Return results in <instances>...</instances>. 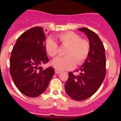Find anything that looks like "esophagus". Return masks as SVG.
Here are the masks:
<instances>
[{
    "instance_id": "obj_1",
    "label": "esophagus",
    "mask_w": 121,
    "mask_h": 121,
    "mask_svg": "<svg viewBox=\"0 0 121 121\" xmlns=\"http://www.w3.org/2000/svg\"><path fill=\"white\" fill-rule=\"evenodd\" d=\"M55 72L56 74H60V73H61L60 71H59V70H58V69L55 70Z\"/></svg>"
}]
</instances>
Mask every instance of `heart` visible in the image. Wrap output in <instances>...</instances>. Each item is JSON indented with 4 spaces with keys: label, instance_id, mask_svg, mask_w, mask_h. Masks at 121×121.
<instances>
[{
    "label": "heart",
    "instance_id": "1",
    "mask_svg": "<svg viewBox=\"0 0 121 121\" xmlns=\"http://www.w3.org/2000/svg\"><path fill=\"white\" fill-rule=\"evenodd\" d=\"M61 44L68 47L65 53L66 56L58 57L53 61V65L59 71L69 69L75 66L81 65L87 59L90 52L89 42L81 39V37L74 32H66L59 34L57 37ZM47 53L51 57H55L58 53L57 42L52 38L45 42Z\"/></svg>",
    "mask_w": 121,
    "mask_h": 121
}]
</instances>
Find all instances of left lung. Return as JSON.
Returning a JSON list of instances; mask_svg holds the SVG:
<instances>
[{"label": "left lung", "mask_w": 121, "mask_h": 121, "mask_svg": "<svg viewBox=\"0 0 121 121\" xmlns=\"http://www.w3.org/2000/svg\"><path fill=\"white\" fill-rule=\"evenodd\" d=\"M78 30L84 32L89 39L90 52L85 62L78 70L79 74L68 73L65 88L73 100L82 101L92 96L103 82L106 75V56L103 43L95 32L85 28Z\"/></svg>", "instance_id": "left-lung-1"}]
</instances>
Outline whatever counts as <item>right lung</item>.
<instances>
[{
    "instance_id": "add662e5",
    "label": "right lung",
    "mask_w": 121,
    "mask_h": 121,
    "mask_svg": "<svg viewBox=\"0 0 121 121\" xmlns=\"http://www.w3.org/2000/svg\"><path fill=\"white\" fill-rule=\"evenodd\" d=\"M45 42L43 28L34 27L18 37L11 53L12 79L17 89L29 97H37L45 92L54 75L52 66L45 69L40 66L49 61Z\"/></svg>"
}]
</instances>
